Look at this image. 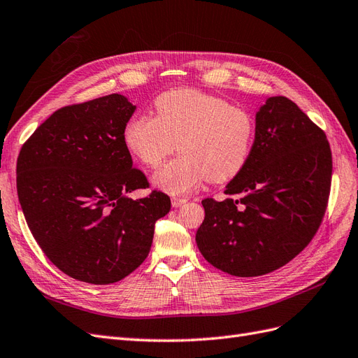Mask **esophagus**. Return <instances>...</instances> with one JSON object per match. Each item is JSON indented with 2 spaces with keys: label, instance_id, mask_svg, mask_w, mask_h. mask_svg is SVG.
Returning a JSON list of instances; mask_svg holds the SVG:
<instances>
[{
  "label": "esophagus",
  "instance_id": "34e87169",
  "mask_svg": "<svg viewBox=\"0 0 358 358\" xmlns=\"http://www.w3.org/2000/svg\"><path fill=\"white\" fill-rule=\"evenodd\" d=\"M171 202H172V206H174V208H178V206L186 203L187 199H186V198H172Z\"/></svg>",
  "mask_w": 358,
  "mask_h": 358
}]
</instances>
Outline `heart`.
<instances>
[{"label": "heart", "mask_w": 358, "mask_h": 358, "mask_svg": "<svg viewBox=\"0 0 358 358\" xmlns=\"http://www.w3.org/2000/svg\"><path fill=\"white\" fill-rule=\"evenodd\" d=\"M156 116L136 114L123 129L129 152L157 166L176 148L181 155L157 169L155 186L182 194L208 178L223 182L244 169L256 140L252 114L224 98L196 89H172L155 101Z\"/></svg>", "instance_id": "obj_1"}]
</instances>
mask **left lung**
I'll return each mask as SVG.
<instances>
[{"mask_svg": "<svg viewBox=\"0 0 358 358\" xmlns=\"http://www.w3.org/2000/svg\"><path fill=\"white\" fill-rule=\"evenodd\" d=\"M331 152L322 129L293 101L268 98L256 114V140L247 165L218 202L202 201L196 232L202 256L235 276L273 272L301 252L324 217Z\"/></svg>", "mask_w": 358, "mask_h": 358, "instance_id": "obj_1", "label": "left lung"}]
</instances>
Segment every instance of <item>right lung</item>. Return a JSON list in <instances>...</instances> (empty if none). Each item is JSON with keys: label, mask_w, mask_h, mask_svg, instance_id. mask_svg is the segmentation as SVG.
I'll list each match as a JSON object with an SVG mask.
<instances>
[{"label": "right lung", "mask_w": 358, "mask_h": 358, "mask_svg": "<svg viewBox=\"0 0 358 358\" xmlns=\"http://www.w3.org/2000/svg\"><path fill=\"white\" fill-rule=\"evenodd\" d=\"M135 106L111 94L62 107L22 145L19 202L37 244L57 269L89 284L123 280L145 260L169 196L148 187L123 141Z\"/></svg>", "instance_id": "1"}]
</instances>
